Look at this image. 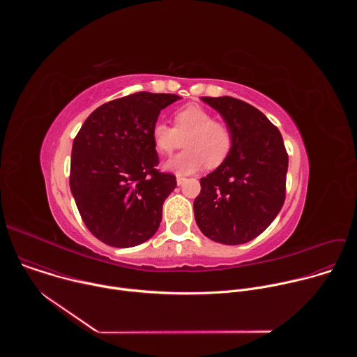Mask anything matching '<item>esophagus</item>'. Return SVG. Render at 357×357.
I'll return each mask as SVG.
<instances>
[{
    "label": "esophagus",
    "mask_w": 357,
    "mask_h": 357,
    "mask_svg": "<svg viewBox=\"0 0 357 357\" xmlns=\"http://www.w3.org/2000/svg\"><path fill=\"white\" fill-rule=\"evenodd\" d=\"M185 181H186V178H185V176H181V175H176V183H178V185H182V183H183V182H185Z\"/></svg>",
    "instance_id": "obj_1"
}]
</instances>
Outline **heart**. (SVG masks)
Wrapping results in <instances>:
<instances>
[{
  "label": "heart",
  "mask_w": 357,
  "mask_h": 357,
  "mask_svg": "<svg viewBox=\"0 0 357 357\" xmlns=\"http://www.w3.org/2000/svg\"><path fill=\"white\" fill-rule=\"evenodd\" d=\"M155 149L162 155H169L182 146L181 154L165 162V169L176 174H192L208 164L216 168L229 157L233 138L230 130L213 121V116L203 107L189 105L174 114V127L157 121L151 130Z\"/></svg>",
  "instance_id": "heart-1"
}]
</instances>
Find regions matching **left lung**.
I'll return each mask as SVG.
<instances>
[{
  "instance_id": "obj_1",
  "label": "left lung",
  "mask_w": 357,
  "mask_h": 357,
  "mask_svg": "<svg viewBox=\"0 0 357 357\" xmlns=\"http://www.w3.org/2000/svg\"><path fill=\"white\" fill-rule=\"evenodd\" d=\"M225 120L231 132L229 157L200 178L193 202L197 227L222 244H243L261 234L285 200L288 155L280 130L241 100L200 97Z\"/></svg>"
}]
</instances>
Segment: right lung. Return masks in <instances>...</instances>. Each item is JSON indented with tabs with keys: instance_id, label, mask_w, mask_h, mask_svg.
<instances>
[{
	"instance_id": "1",
	"label": "right lung",
	"mask_w": 357,
	"mask_h": 357,
	"mask_svg": "<svg viewBox=\"0 0 357 357\" xmlns=\"http://www.w3.org/2000/svg\"><path fill=\"white\" fill-rule=\"evenodd\" d=\"M179 98L139 91L109 101L77 132L70 190L84 225L100 241L127 248L157 233L176 178L155 169L151 130L161 110Z\"/></svg>"
}]
</instances>
